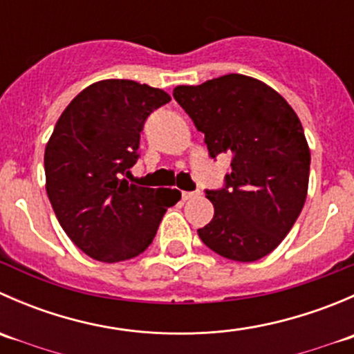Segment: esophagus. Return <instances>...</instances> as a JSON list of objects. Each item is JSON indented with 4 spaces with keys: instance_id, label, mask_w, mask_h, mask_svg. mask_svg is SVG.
I'll use <instances>...</instances> for the list:
<instances>
[{
    "instance_id": "1",
    "label": "esophagus",
    "mask_w": 354,
    "mask_h": 354,
    "mask_svg": "<svg viewBox=\"0 0 354 354\" xmlns=\"http://www.w3.org/2000/svg\"><path fill=\"white\" fill-rule=\"evenodd\" d=\"M197 195H200L198 190L197 192H183V194H181V198H183V200H190V198L197 197Z\"/></svg>"
}]
</instances>
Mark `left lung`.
Returning <instances> with one entry per match:
<instances>
[{
    "instance_id": "8db88e82",
    "label": "left lung",
    "mask_w": 354,
    "mask_h": 354,
    "mask_svg": "<svg viewBox=\"0 0 354 354\" xmlns=\"http://www.w3.org/2000/svg\"><path fill=\"white\" fill-rule=\"evenodd\" d=\"M178 104L205 135L209 156H231L219 190H205L214 217L198 236L212 252L255 262L286 238L308 192L310 149L301 121L272 87L230 73L178 85Z\"/></svg>"
}]
</instances>
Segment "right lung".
Segmentation results:
<instances>
[{"label":"right lung","instance_id":"add662e5","mask_svg":"<svg viewBox=\"0 0 354 354\" xmlns=\"http://www.w3.org/2000/svg\"><path fill=\"white\" fill-rule=\"evenodd\" d=\"M171 97L133 80H101L80 92L46 145V192L71 241L99 262L140 255L154 240L178 190L124 180L140 157V131Z\"/></svg>","mask_w":354,"mask_h":354}]
</instances>
